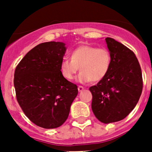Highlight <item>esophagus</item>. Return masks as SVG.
<instances>
[{
    "instance_id": "34e87169",
    "label": "esophagus",
    "mask_w": 152,
    "mask_h": 152,
    "mask_svg": "<svg viewBox=\"0 0 152 152\" xmlns=\"http://www.w3.org/2000/svg\"><path fill=\"white\" fill-rule=\"evenodd\" d=\"M84 89H85V87H84L83 86H79V87H78V90H79V92L82 91Z\"/></svg>"
}]
</instances>
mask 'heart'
<instances>
[{
  "instance_id": "heart-1",
  "label": "heart",
  "mask_w": 152,
  "mask_h": 152,
  "mask_svg": "<svg viewBox=\"0 0 152 152\" xmlns=\"http://www.w3.org/2000/svg\"><path fill=\"white\" fill-rule=\"evenodd\" d=\"M111 65L112 55L108 49L83 45L70 53V59H62L60 72L65 79L71 81L79 67L81 72L77 78L79 82H96L107 76Z\"/></svg>"
}]
</instances>
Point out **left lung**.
<instances>
[{
  "instance_id": "left-lung-1",
  "label": "left lung",
  "mask_w": 152,
  "mask_h": 152,
  "mask_svg": "<svg viewBox=\"0 0 152 152\" xmlns=\"http://www.w3.org/2000/svg\"><path fill=\"white\" fill-rule=\"evenodd\" d=\"M112 55L107 76L89 88L93 96L92 110L104 124L125 118L138 102L142 90L141 67L134 52L121 42L106 38Z\"/></svg>"
}]
</instances>
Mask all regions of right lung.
<instances>
[{
    "label": "right lung",
    "mask_w": 152,
    "mask_h": 152,
    "mask_svg": "<svg viewBox=\"0 0 152 152\" xmlns=\"http://www.w3.org/2000/svg\"><path fill=\"white\" fill-rule=\"evenodd\" d=\"M65 45L60 42L39 44L15 68L17 101L29 120L44 129L57 128L65 123L78 94L76 85L60 72Z\"/></svg>",
    "instance_id": "1"
}]
</instances>
